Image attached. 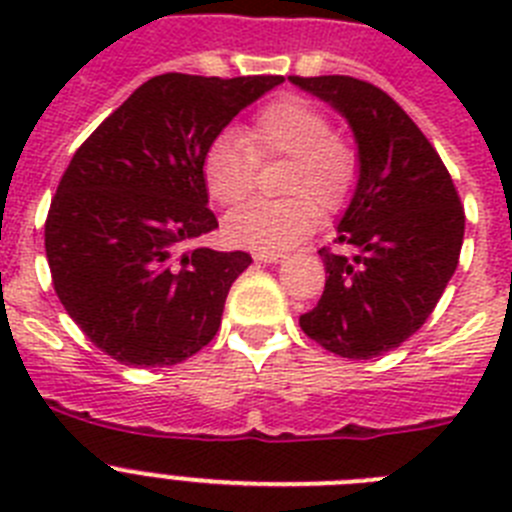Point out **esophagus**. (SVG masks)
Listing matches in <instances>:
<instances>
[{"instance_id": "esophagus-1", "label": "esophagus", "mask_w": 512, "mask_h": 512, "mask_svg": "<svg viewBox=\"0 0 512 512\" xmlns=\"http://www.w3.org/2000/svg\"><path fill=\"white\" fill-rule=\"evenodd\" d=\"M253 259L259 264H279V261H284V253H256Z\"/></svg>"}]
</instances>
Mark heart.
Masks as SVG:
<instances>
[{
	"mask_svg": "<svg viewBox=\"0 0 512 512\" xmlns=\"http://www.w3.org/2000/svg\"><path fill=\"white\" fill-rule=\"evenodd\" d=\"M256 156H292L282 182L284 200H256L225 217V238L259 253H282L305 241L320 220V207L336 210L348 200L359 176V156L333 133L330 117L305 97H282L253 115L246 138L225 130L202 158L210 197L238 205L251 194ZM319 202L315 203L314 200Z\"/></svg>",
	"mask_w": 512,
	"mask_h": 512,
	"instance_id": "heart-1",
	"label": "heart"
}]
</instances>
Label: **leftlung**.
<instances>
[{"label":"left lung","mask_w":512,"mask_h":512,"mask_svg":"<svg viewBox=\"0 0 512 512\" xmlns=\"http://www.w3.org/2000/svg\"><path fill=\"white\" fill-rule=\"evenodd\" d=\"M289 81L328 102L359 151L336 238L348 253L320 248L323 297L300 325L343 359H374L408 341L441 300L459 264L464 210L436 148L390 94L354 76Z\"/></svg>","instance_id":"obj_1"}]
</instances>
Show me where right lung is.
I'll use <instances>...</instances> for the list:
<instances>
[{
    "mask_svg": "<svg viewBox=\"0 0 512 512\" xmlns=\"http://www.w3.org/2000/svg\"><path fill=\"white\" fill-rule=\"evenodd\" d=\"M282 81L153 76L74 153L45 220V256L58 300L99 351L153 369L215 338L251 256L192 248L217 228L202 158Z\"/></svg>",
    "mask_w": 512,
    "mask_h": 512,
    "instance_id": "right-lung-1",
    "label": "right lung"
}]
</instances>
